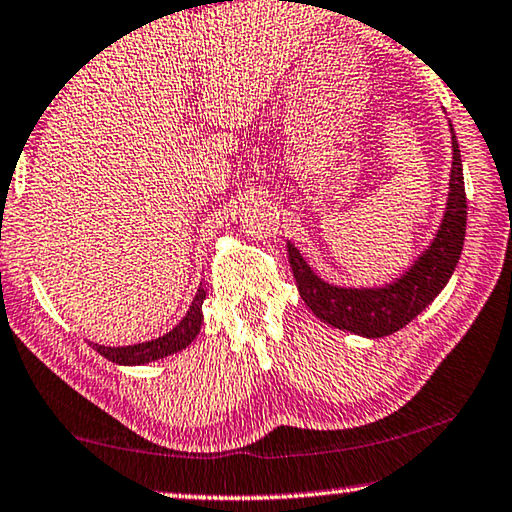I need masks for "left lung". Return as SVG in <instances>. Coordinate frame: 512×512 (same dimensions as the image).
I'll use <instances>...</instances> for the list:
<instances>
[{"instance_id":"obj_1","label":"left lung","mask_w":512,"mask_h":512,"mask_svg":"<svg viewBox=\"0 0 512 512\" xmlns=\"http://www.w3.org/2000/svg\"><path fill=\"white\" fill-rule=\"evenodd\" d=\"M450 133H453V170H450V191L441 228L425 254L397 281L381 288L332 286L309 268L291 242L286 244L288 263H291L300 298L323 323L362 337L376 339L392 335L409 325L453 277L464 247L466 191L453 124H450Z\"/></svg>"}]
</instances>
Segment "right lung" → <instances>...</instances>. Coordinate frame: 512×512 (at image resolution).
<instances>
[{"instance_id":"right-lung-1","label":"right lung","mask_w":512,"mask_h":512,"mask_svg":"<svg viewBox=\"0 0 512 512\" xmlns=\"http://www.w3.org/2000/svg\"><path fill=\"white\" fill-rule=\"evenodd\" d=\"M203 300H205V288L201 284L198 286L194 302H191V307L187 311V316H184L173 330L166 332L164 337L152 339V342L133 344V346L110 348V346L92 344V348L96 353H101L106 360L117 362V365H145V362L161 360L166 358V355H173L177 351H182V348H187L191 342H194L198 332H201Z\"/></svg>"}]
</instances>
